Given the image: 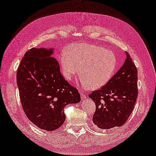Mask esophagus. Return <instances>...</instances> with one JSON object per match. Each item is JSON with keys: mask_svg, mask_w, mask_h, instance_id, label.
<instances>
[{"mask_svg": "<svg viewBox=\"0 0 156 156\" xmlns=\"http://www.w3.org/2000/svg\"><path fill=\"white\" fill-rule=\"evenodd\" d=\"M80 94H81V100H85L87 97L85 94V93H83V91H81Z\"/></svg>", "mask_w": 156, "mask_h": 156, "instance_id": "34e87169", "label": "esophagus"}]
</instances>
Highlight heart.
Returning a JSON list of instances; mask_svg holds the SVG:
<instances>
[{
  "mask_svg": "<svg viewBox=\"0 0 156 156\" xmlns=\"http://www.w3.org/2000/svg\"><path fill=\"white\" fill-rule=\"evenodd\" d=\"M62 73L67 80L76 75L82 76L81 83L85 88L97 89L109 81L115 72L116 55L104 47L89 44L72 45L59 55Z\"/></svg>",
  "mask_w": 156,
  "mask_h": 156,
  "instance_id": "obj_1",
  "label": "heart"
}]
</instances>
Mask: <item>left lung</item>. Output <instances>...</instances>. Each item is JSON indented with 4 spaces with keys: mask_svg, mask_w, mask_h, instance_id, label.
<instances>
[{
    "mask_svg": "<svg viewBox=\"0 0 156 156\" xmlns=\"http://www.w3.org/2000/svg\"><path fill=\"white\" fill-rule=\"evenodd\" d=\"M123 66L100 89L89 97L96 105L93 122L101 129L122 126L126 122L138 98V71L130 54Z\"/></svg>",
    "mask_w": 156,
    "mask_h": 156,
    "instance_id": "left-lung-1",
    "label": "left lung"
}]
</instances>
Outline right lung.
Returning a JSON list of instances; mask_svg holds the SVG:
<instances>
[{"mask_svg": "<svg viewBox=\"0 0 156 156\" xmlns=\"http://www.w3.org/2000/svg\"><path fill=\"white\" fill-rule=\"evenodd\" d=\"M53 49L32 48L18 66L17 85L28 119L43 130L54 131L65 122L63 109L81 101L78 90L62 76Z\"/></svg>", "mask_w": 156, "mask_h": 156, "instance_id": "obj_1", "label": "right lung"}]
</instances>
